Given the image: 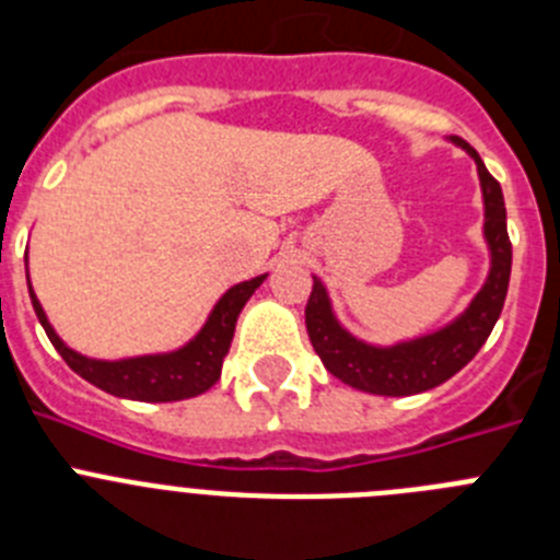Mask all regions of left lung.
<instances>
[{
	"instance_id": "obj_1",
	"label": "left lung",
	"mask_w": 560,
	"mask_h": 560,
	"mask_svg": "<svg viewBox=\"0 0 560 560\" xmlns=\"http://www.w3.org/2000/svg\"><path fill=\"white\" fill-rule=\"evenodd\" d=\"M452 142L477 162L485 201L482 230L488 249H491L488 280L477 291L471 305L454 323L434 330V334L418 336V339L398 341L389 348H375V345L355 339L353 334L341 328L339 319L334 316V308H330L323 280L314 277V289H311L308 305H305V328H308L311 345H314L316 355L323 359L330 375L345 381L348 387L361 389V393L404 398V395H418L440 387L443 381L459 373L479 353L485 339L491 336L499 314H502L513 264L502 187L488 173L479 153L468 142L459 140V137H454Z\"/></svg>"
}]
</instances>
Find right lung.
<instances>
[{
	"label": "right lung",
	"instance_id": "1",
	"mask_svg": "<svg viewBox=\"0 0 560 560\" xmlns=\"http://www.w3.org/2000/svg\"><path fill=\"white\" fill-rule=\"evenodd\" d=\"M266 280V275L252 277L244 283L232 285L224 296H221L215 308L207 316L205 328L187 341L185 348L173 350V353H153V355H137V359H120V361H101L81 355L78 350L67 348L61 336L52 330L47 314H44L38 296L33 294V285L27 289L33 308H36L38 323L47 330L52 348L61 353L69 368L75 370L81 378L89 384L101 387L103 393L117 395V398L131 400H153V404H167V400H185L196 398V395L207 393V389L221 378V368H224V355L230 353L232 336H235L237 314L244 311L246 300L255 294V289Z\"/></svg>",
	"mask_w": 560,
	"mask_h": 560
}]
</instances>
